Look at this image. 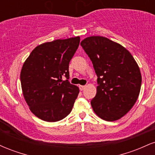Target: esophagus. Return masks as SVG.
Listing matches in <instances>:
<instances>
[{"mask_svg":"<svg viewBox=\"0 0 155 155\" xmlns=\"http://www.w3.org/2000/svg\"><path fill=\"white\" fill-rule=\"evenodd\" d=\"M79 90H84L85 89V87H86L84 86V85H79Z\"/></svg>","mask_w":155,"mask_h":155,"instance_id":"1","label":"esophagus"}]
</instances>
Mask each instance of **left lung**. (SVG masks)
I'll use <instances>...</instances> for the list:
<instances>
[{
	"label": "left lung",
	"instance_id": "1",
	"mask_svg": "<svg viewBox=\"0 0 155 155\" xmlns=\"http://www.w3.org/2000/svg\"><path fill=\"white\" fill-rule=\"evenodd\" d=\"M81 46L93 64L97 76V93L91 101L103 120H120L134 106L141 86L140 68L132 54L106 37L90 36Z\"/></svg>",
	"mask_w": 155,
	"mask_h": 155
}]
</instances>
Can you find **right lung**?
I'll return each instance as SVG.
<instances>
[{
  "mask_svg": "<svg viewBox=\"0 0 155 155\" xmlns=\"http://www.w3.org/2000/svg\"><path fill=\"white\" fill-rule=\"evenodd\" d=\"M80 37L57 39L37 46L20 73L23 96L32 113L46 122H58L71 111L79 92L68 81L69 63ZM67 79L63 81L61 77Z\"/></svg>",
  "mask_w": 155,
  "mask_h": 155,
  "instance_id": "add662e5",
  "label": "right lung"
}]
</instances>
